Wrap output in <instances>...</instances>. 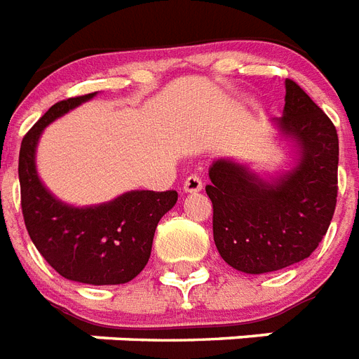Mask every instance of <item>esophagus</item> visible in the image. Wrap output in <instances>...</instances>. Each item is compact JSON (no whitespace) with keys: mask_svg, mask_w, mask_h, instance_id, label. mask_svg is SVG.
Listing matches in <instances>:
<instances>
[{"mask_svg":"<svg viewBox=\"0 0 359 359\" xmlns=\"http://www.w3.org/2000/svg\"><path fill=\"white\" fill-rule=\"evenodd\" d=\"M202 180L198 176H189L185 182H183V191L185 193H198V191H202Z\"/></svg>","mask_w":359,"mask_h":359,"instance_id":"esophagus-1","label":"esophagus"}]
</instances>
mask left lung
<instances>
[{"label":"left lung","instance_id":"1","mask_svg":"<svg viewBox=\"0 0 359 359\" xmlns=\"http://www.w3.org/2000/svg\"><path fill=\"white\" fill-rule=\"evenodd\" d=\"M297 146V165L265 182L246 165L217 159L205 193L213 202V239L229 266L274 272L311 256L328 231L337 202L339 139L332 120L285 81V107L274 120Z\"/></svg>","mask_w":359,"mask_h":359}]
</instances>
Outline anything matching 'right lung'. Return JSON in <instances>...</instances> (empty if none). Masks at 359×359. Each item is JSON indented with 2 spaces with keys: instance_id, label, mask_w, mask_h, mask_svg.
<instances>
[{
  "instance_id": "right-lung-1",
  "label": "right lung",
  "mask_w": 359,
  "mask_h": 359,
  "mask_svg": "<svg viewBox=\"0 0 359 359\" xmlns=\"http://www.w3.org/2000/svg\"><path fill=\"white\" fill-rule=\"evenodd\" d=\"M94 96L57 102L24 137L18 159L22 213L33 245L61 276L90 285H118L146 266L157 224L176 205L177 193L130 191L100 205L74 208L42 185L34 163L40 135Z\"/></svg>"
}]
</instances>
